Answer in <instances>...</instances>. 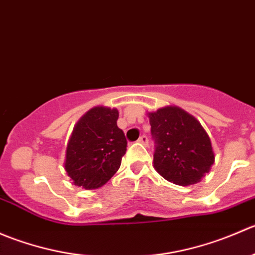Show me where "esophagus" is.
<instances>
[{
  "mask_svg": "<svg viewBox=\"0 0 255 255\" xmlns=\"http://www.w3.org/2000/svg\"><path fill=\"white\" fill-rule=\"evenodd\" d=\"M138 142H139V143H142V144H144V145H148V143H149V139H148V137H146L145 134H143V135H140V137H139V139H138Z\"/></svg>",
  "mask_w": 255,
  "mask_h": 255,
  "instance_id": "obj_1",
  "label": "esophagus"
}]
</instances>
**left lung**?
I'll use <instances>...</instances> for the list:
<instances>
[{
    "instance_id": "1",
    "label": "left lung",
    "mask_w": 255,
    "mask_h": 255,
    "mask_svg": "<svg viewBox=\"0 0 255 255\" xmlns=\"http://www.w3.org/2000/svg\"><path fill=\"white\" fill-rule=\"evenodd\" d=\"M154 168L173 184L187 186L201 181L215 161L210 137L199 121L179 107L149 113Z\"/></svg>"
}]
</instances>
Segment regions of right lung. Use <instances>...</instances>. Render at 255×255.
Listing matches in <instances>:
<instances>
[{"instance_id":"obj_1","label":"right lung","mask_w":255,"mask_h":255,"mask_svg":"<svg viewBox=\"0 0 255 255\" xmlns=\"http://www.w3.org/2000/svg\"><path fill=\"white\" fill-rule=\"evenodd\" d=\"M117 110L95 107L74 128L66 149L65 170L75 185L97 189L120 169L127 139L117 127Z\"/></svg>"}]
</instances>
